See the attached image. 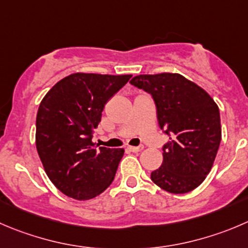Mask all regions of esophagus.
Here are the masks:
<instances>
[{"label":"esophagus","mask_w":248,"mask_h":248,"mask_svg":"<svg viewBox=\"0 0 248 248\" xmlns=\"http://www.w3.org/2000/svg\"><path fill=\"white\" fill-rule=\"evenodd\" d=\"M144 149V145H138V146H128V150L132 151V153H138V151H141Z\"/></svg>","instance_id":"esophagus-1"}]
</instances>
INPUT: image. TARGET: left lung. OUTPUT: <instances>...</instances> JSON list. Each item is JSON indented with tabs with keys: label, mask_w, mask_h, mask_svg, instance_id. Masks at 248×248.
I'll use <instances>...</instances> for the list:
<instances>
[{
	"label": "left lung",
	"mask_w": 248,
	"mask_h": 248,
	"mask_svg": "<svg viewBox=\"0 0 248 248\" xmlns=\"http://www.w3.org/2000/svg\"><path fill=\"white\" fill-rule=\"evenodd\" d=\"M131 85L151 94L158 126L170 140L151 180L172 194L198 188L210 173L222 139L219 109L205 90L179 74L139 75Z\"/></svg>",
	"instance_id": "left-lung-1"
}]
</instances>
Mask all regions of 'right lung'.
I'll use <instances>...</instances> for the list:
<instances>
[{"instance_id":"right-lung-1","label":"right lung","mask_w":248,"mask_h":248,"mask_svg":"<svg viewBox=\"0 0 248 248\" xmlns=\"http://www.w3.org/2000/svg\"><path fill=\"white\" fill-rule=\"evenodd\" d=\"M132 75L76 73L55 83L36 116V148L50 182L69 198L90 200L114 180L124 149L92 143L108 100Z\"/></svg>"}]
</instances>
